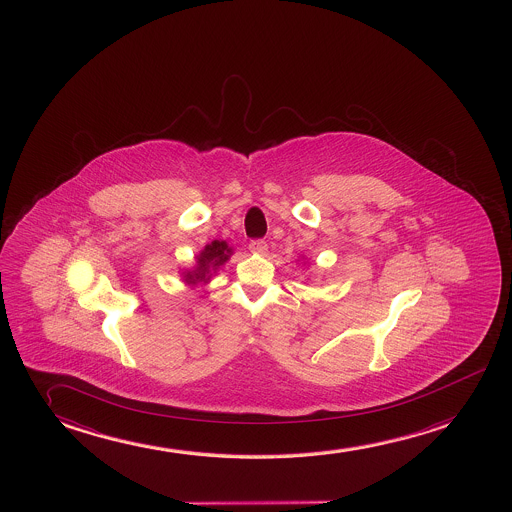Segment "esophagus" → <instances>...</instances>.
<instances>
[{"label":"esophagus","mask_w":512,"mask_h":512,"mask_svg":"<svg viewBox=\"0 0 512 512\" xmlns=\"http://www.w3.org/2000/svg\"><path fill=\"white\" fill-rule=\"evenodd\" d=\"M249 249H251L252 252H258V254H265L268 249V244L265 242V240H251V244H249Z\"/></svg>","instance_id":"esophagus-1"}]
</instances>
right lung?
Listing matches in <instances>:
<instances>
[{
    "mask_svg": "<svg viewBox=\"0 0 512 512\" xmlns=\"http://www.w3.org/2000/svg\"><path fill=\"white\" fill-rule=\"evenodd\" d=\"M231 254L233 251L224 240H214L212 244L205 245V249L196 256V267L184 274V281L188 284L209 282L217 268L230 260Z\"/></svg>",
    "mask_w": 512,
    "mask_h": 512,
    "instance_id": "1",
    "label": "right lung"
}]
</instances>
